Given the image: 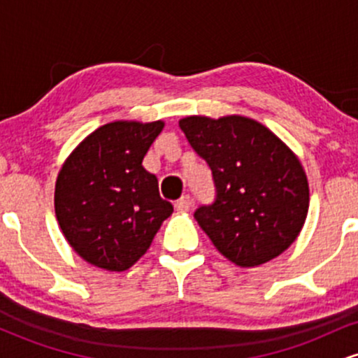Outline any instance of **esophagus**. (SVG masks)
Wrapping results in <instances>:
<instances>
[{
	"label": "esophagus",
	"mask_w": 358,
	"mask_h": 358,
	"mask_svg": "<svg viewBox=\"0 0 358 358\" xmlns=\"http://www.w3.org/2000/svg\"><path fill=\"white\" fill-rule=\"evenodd\" d=\"M192 203H193V199L190 195H183L182 199L178 200V202L175 203V208L178 212H188L192 208Z\"/></svg>",
	"instance_id": "34e87169"
}]
</instances>
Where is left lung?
<instances>
[{"mask_svg":"<svg viewBox=\"0 0 358 358\" xmlns=\"http://www.w3.org/2000/svg\"><path fill=\"white\" fill-rule=\"evenodd\" d=\"M180 129L212 170L215 199L193 217L219 252L252 268L289 248L310 203L306 175L293 151L268 127L242 116H190Z\"/></svg>","mask_w":358,"mask_h":358,"instance_id":"obj_1","label":"left lung"}]
</instances>
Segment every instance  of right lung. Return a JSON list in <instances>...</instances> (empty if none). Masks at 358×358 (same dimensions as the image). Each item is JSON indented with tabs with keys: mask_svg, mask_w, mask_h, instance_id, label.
<instances>
[{
	"mask_svg": "<svg viewBox=\"0 0 358 358\" xmlns=\"http://www.w3.org/2000/svg\"><path fill=\"white\" fill-rule=\"evenodd\" d=\"M163 122L116 121L89 134L62 166L55 213L65 239L89 264L126 271L150 249L173 205L143 158Z\"/></svg>",
	"mask_w": 358,
	"mask_h": 358,
	"instance_id": "right-lung-1",
	"label": "right lung"
}]
</instances>
